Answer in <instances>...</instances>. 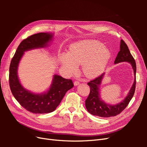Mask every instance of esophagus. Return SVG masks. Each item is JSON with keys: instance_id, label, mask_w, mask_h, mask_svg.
Here are the masks:
<instances>
[{"instance_id": "34e87169", "label": "esophagus", "mask_w": 147, "mask_h": 147, "mask_svg": "<svg viewBox=\"0 0 147 147\" xmlns=\"http://www.w3.org/2000/svg\"><path fill=\"white\" fill-rule=\"evenodd\" d=\"M74 84L75 86H77V85H78V84H80V82H78V81H75V82H74Z\"/></svg>"}]
</instances>
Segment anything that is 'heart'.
<instances>
[{
    "instance_id": "heart-1",
    "label": "heart",
    "mask_w": 147,
    "mask_h": 147,
    "mask_svg": "<svg viewBox=\"0 0 147 147\" xmlns=\"http://www.w3.org/2000/svg\"><path fill=\"white\" fill-rule=\"evenodd\" d=\"M110 52L103 43L96 40H83L75 43L68 54L61 56L62 66L72 74L76 73L82 65L83 73L87 78L98 77L104 72L110 58Z\"/></svg>"
}]
</instances>
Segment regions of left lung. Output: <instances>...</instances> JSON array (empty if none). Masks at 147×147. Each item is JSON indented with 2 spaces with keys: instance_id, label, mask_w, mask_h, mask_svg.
<instances>
[{
  "instance_id": "1",
  "label": "left lung",
  "mask_w": 147,
  "mask_h": 147,
  "mask_svg": "<svg viewBox=\"0 0 147 147\" xmlns=\"http://www.w3.org/2000/svg\"><path fill=\"white\" fill-rule=\"evenodd\" d=\"M123 62H127L131 65L134 75V83L127 93V95L121 102L117 104L112 105L105 103L104 100L102 99L100 94V87L105 73L102 74L100 76L88 83L90 87V92L85 100V106L88 112L91 115L100 117H115L121 113L129 103L134 96L136 89V64L126 43L123 40H121L119 51L114 63L116 64Z\"/></svg>"
}]
</instances>
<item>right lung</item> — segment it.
I'll list each match as a JSON object with an SVG mask.
<instances>
[{
    "label": "right lung",
    "mask_w": 147,
    "mask_h": 147,
    "mask_svg": "<svg viewBox=\"0 0 147 147\" xmlns=\"http://www.w3.org/2000/svg\"><path fill=\"white\" fill-rule=\"evenodd\" d=\"M53 37L54 34L51 32H40L30 35L21 42L11 61L9 69L11 91L23 108L34 113L53 112L61 103L66 92L74 87L72 80L64 78L56 74L53 75L50 86L42 93H35L26 90L20 81L18 69L24 52L47 47Z\"/></svg>",
    "instance_id": "obj_1"
}]
</instances>
